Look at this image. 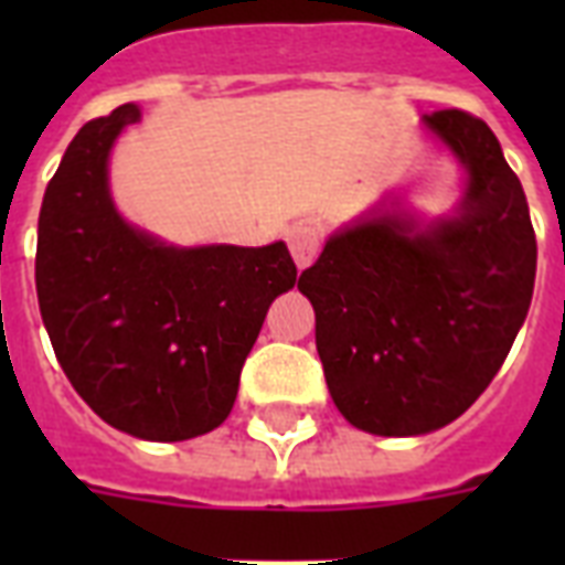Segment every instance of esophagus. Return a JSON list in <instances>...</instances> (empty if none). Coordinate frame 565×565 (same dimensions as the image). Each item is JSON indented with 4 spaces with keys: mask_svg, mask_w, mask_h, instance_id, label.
<instances>
[{
    "mask_svg": "<svg viewBox=\"0 0 565 565\" xmlns=\"http://www.w3.org/2000/svg\"><path fill=\"white\" fill-rule=\"evenodd\" d=\"M287 243H290L292 260L299 269L313 264V257H317L319 246H322V231L313 222H296L287 228Z\"/></svg>",
    "mask_w": 565,
    "mask_h": 565,
    "instance_id": "1",
    "label": "esophagus"
}]
</instances>
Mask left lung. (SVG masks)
<instances>
[{
    "instance_id": "left-lung-1",
    "label": "left lung",
    "mask_w": 565,
    "mask_h": 565,
    "mask_svg": "<svg viewBox=\"0 0 565 565\" xmlns=\"http://www.w3.org/2000/svg\"><path fill=\"white\" fill-rule=\"evenodd\" d=\"M422 126L466 170L455 213L422 222L377 207L331 234L299 278L328 393L377 437H419L469 411L534 296L525 190L490 126L457 108L425 114Z\"/></svg>"
}]
</instances>
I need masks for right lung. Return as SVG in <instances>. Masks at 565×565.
Returning a JSON list of instances; mask_svg holds the SVG:
<instances>
[{"label": "right lung", "instance_id": "right-lung-1", "mask_svg": "<svg viewBox=\"0 0 565 565\" xmlns=\"http://www.w3.org/2000/svg\"><path fill=\"white\" fill-rule=\"evenodd\" d=\"M137 105L90 119L49 181L38 222L40 317L75 393L131 437L179 443L220 428L266 310L296 284L278 243L170 246L128 225L108 158Z\"/></svg>", "mask_w": 565, "mask_h": 565}]
</instances>
